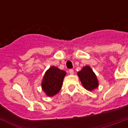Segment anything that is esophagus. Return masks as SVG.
Masks as SVG:
<instances>
[{
  "label": "esophagus",
  "mask_w": 128,
  "mask_h": 128,
  "mask_svg": "<svg viewBox=\"0 0 128 128\" xmlns=\"http://www.w3.org/2000/svg\"><path fill=\"white\" fill-rule=\"evenodd\" d=\"M69 72H70V74H74V70H73V69H70V70H69Z\"/></svg>",
  "instance_id": "obj_1"
}]
</instances>
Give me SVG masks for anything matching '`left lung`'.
Listing matches in <instances>:
<instances>
[{
	"label": "left lung",
	"instance_id": "left-lung-1",
	"mask_svg": "<svg viewBox=\"0 0 128 128\" xmlns=\"http://www.w3.org/2000/svg\"><path fill=\"white\" fill-rule=\"evenodd\" d=\"M82 85L88 90L91 91L98 86V82L95 74L90 66H85L78 72Z\"/></svg>",
	"mask_w": 128,
	"mask_h": 128
}]
</instances>
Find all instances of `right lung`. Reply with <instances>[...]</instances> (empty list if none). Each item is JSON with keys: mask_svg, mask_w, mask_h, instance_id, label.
I'll list each match as a JSON object with an SVG mask.
<instances>
[{"mask_svg": "<svg viewBox=\"0 0 128 128\" xmlns=\"http://www.w3.org/2000/svg\"><path fill=\"white\" fill-rule=\"evenodd\" d=\"M66 72L55 66L50 67L45 73L42 87L44 92L49 96H53L58 93L62 88Z\"/></svg>", "mask_w": 128, "mask_h": 128, "instance_id": "right-lung-1", "label": "right lung"}]
</instances>
